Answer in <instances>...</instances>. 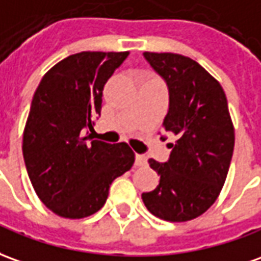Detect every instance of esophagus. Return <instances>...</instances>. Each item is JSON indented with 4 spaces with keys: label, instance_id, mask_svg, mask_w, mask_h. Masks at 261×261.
Listing matches in <instances>:
<instances>
[{
    "label": "esophagus",
    "instance_id": "1",
    "mask_svg": "<svg viewBox=\"0 0 261 261\" xmlns=\"http://www.w3.org/2000/svg\"><path fill=\"white\" fill-rule=\"evenodd\" d=\"M146 163H148L146 156H143V154H136V156H135V165H136V166H145Z\"/></svg>",
    "mask_w": 261,
    "mask_h": 261
}]
</instances>
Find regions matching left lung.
I'll return each instance as SVG.
<instances>
[{
	"label": "left lung",
	"instance_id": "obj_1",
	"mask_svg": "<svg viewBox=\"0 0 261 261\" xmlns=\"http://www.w3.org/2000/svg\"><path fill=\"white\" fill-rule=\"evenodd\" d=\"M169 88L163 127L177 136L169 143L166 163L149 159L161 176L142 193L146 209L166 222H188L203 215L222 192L234 149V126L223 88L200 64L172 52H145Z\"/></svg>",
	"mask_w": 261,
	"mask_h": 261
}]
</instances>
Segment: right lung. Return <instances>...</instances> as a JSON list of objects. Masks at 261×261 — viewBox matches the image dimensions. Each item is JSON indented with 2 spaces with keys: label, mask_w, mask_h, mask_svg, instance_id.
<instances>
[{
  "label": "right lung",
  "mask_w": 261,
  "mask_h": 261,
  "mask_svg": "<svg viewBox=\"0 0 261 261\" xmlns=\"http://www.w3.org/2000/svg\"><path fill=\"white\" fill-rule=\"evenodd\" d=\"M129 52L85 51L59 61L45 73L32 98L22 153L32 188L48 209L82 219L105 204L111 183L132 168L125 142L93 141V118L102 92Z\"/></svg>",
  "instance_id": "obj_1"
}]
</instances>
